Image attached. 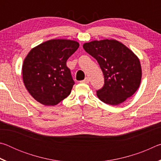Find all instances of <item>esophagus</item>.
<instances>
[{
    "mask_svg": "<svg viewBox=\"0 0 161 161\" xmlns=\"http://www.w3.org/2000/svg\"><path fill=\"white\" fill-rule=\"evenodd\" d=\"M81 83H86V84H88V83L89 82V77H86L85 79H84V80L81 81Z\"/></svg>",
    "mask_w": 161,
    "mask_h": 161,
    "instance_id": "esophagus-1",
    "label": "esophagus"
}]
</instances>
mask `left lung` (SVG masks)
I'll list each match as a JSON object with an SVG mask.
<instances>
[{
	"mask_svg": "<svg viewBox=\"0 0 161 161\" xmlns=\"http://www.w3.org/2000/svg\"><path fill=\"white\" fill-rule=\"evenodd\" d=\"M87 53L97 59L102 69L104 84L97 91L103 102L118 105L131 97L141 80L140 61L133 52L115 40L84 43Z\"/></svg>",
	"mask_w": 161,
	"mask_h": 161,
	"instance_id": "1",
	"label": "left lung"
}]
</instances>
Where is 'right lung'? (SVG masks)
Masks as SVG:
<instances>
[{
	"label": "right lung",
	"mask_w": 161,
	"mask_h": 161,
	"mask_svg": "<svg viewBox=\"0 0 161 161\" xmlns=\"http://www.w3.org/2000/svg\"><path fill=\"white\" fill-rule=\"evenodd\" d=\"M79 46L74 40H51L30 51L22 68L23 79L38 102L54 106L69 96L75 81L66 63Z\"/></svg>",
	"instance_id": "right-lung-1"
}]
</instances>
